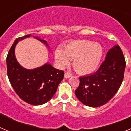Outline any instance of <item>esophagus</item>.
Segmentation results:
<instances>
[{"mask_svg":"<svg viewBox=\"0 0 131 131\" xmlns=\"http://www.w3.org/2000/svg\"><path fill=\"white\" fill-rule=\"evenodd\" d=\"M71 75H70V74L69 73H65V74H64V77L66 79H68V78H69V77H71Z\"/></svg>","mask_w":131,"mask_h":131,"instance_id":"esophagus-1","label":"esophagus"}]
</instances>
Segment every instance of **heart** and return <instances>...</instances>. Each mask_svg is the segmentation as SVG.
Here are the masks:
<instances>
[{
  "instance_id": "heart-1",
  "label": "heart",
  "mask_w": 131,
  "mask_h": 131,
  "mask_svg": "<svg viewBox=\"0 0 131 131\" xmlns=\"http://www.w3.org/2000/svg\"><path fill=\"white\" fill-rule=\"evenodd\" d=\"M103 55L101 45L86 40H76L63 48L56 50L54 57L60 68L68 66L73 61L74 69L81 74H90L98 68Z\"/></svg>"
}]
</instances>
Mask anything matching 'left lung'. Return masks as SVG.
Returning a JSON list of instances; mask_svg holds the SVG:
<instances>
[{
	"label": "left lung",
	"mask_w": 131,
	"mask_h": 131,
	"mask_svg": "<svg viewBox=\"0 0 131 131\" xmlns=\"http://www.w3.org/2000/svg\"><path fill=\"white\" fill-rule=\"evenodd\" d=\"M125 66L121 48L118 45L113 46L96 72L79 77V85L75 91L78 100L92 107L108 102L121 85Z\"/></svg>",
	"instance_id": "1"
}]
</instances>
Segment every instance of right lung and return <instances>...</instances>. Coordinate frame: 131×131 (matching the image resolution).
Wrapping results in <instances>:
<instances>
[{
  "mask_svg": "<svg viewBox=\"0 0 131 131\" xmlns=\"http://www.w3.org/2000/svg\"><path fill=\"white\" fill-rule=\"evenodd\" d=\"M31 35H27L15 40L6 58L7 74L10 84L21 100L33 106H39L52 98L63 80L64 72L54 68L49 63L31 69H26L18 63L15 55L16 45ZM33 38L49 48L47 40L37 36Z\"/></svg>",
  "mask_w": 131,
  "mask_h": 131,
  "instance_id": "add662e5",
  "label": "right lung"
}]
</instances>
